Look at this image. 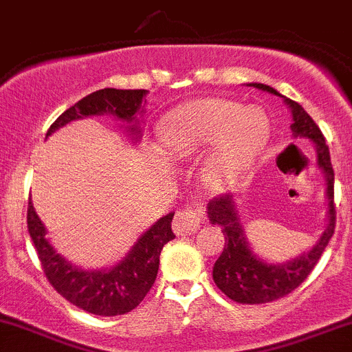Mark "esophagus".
<instances>
[{"mask_svg":"<svg viewBox=\"0 0 352 352\" xmlns=\"http://www.w3.org/2000/svg\"><path fill=\"white\" fill-rule=\"evenodd\" d=\"M201 209H182V211H177L175 218H173V232L180 236L192 235V233H196L201 228Z\"/></svg>","mask_w":352,"mask_h":352,"instance_id":"1","label":"esophagus"}]
</instances>
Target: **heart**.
<instances>
[{
    "label": "heart",
    "instance_id": "1",
    "mask_svg": "<svg viewBox=\"0 0 352 352\" xmlns=\"http://www.w3.org/2000/svg\"><path fill=\"white\" fill-rule=\"evenodd\" d=\"M267 117L226 98H196L170 110L160 124L166 153L187 158L208 146L201 177L209 189L235 184L267 143Z\"/></svg>",
    "mask_w": 352,
    "mask_h": 352
}]
</instances>
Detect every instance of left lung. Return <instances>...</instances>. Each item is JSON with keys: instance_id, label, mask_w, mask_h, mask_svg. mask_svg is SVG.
<instances>
[{"instance_id": "8db88e82", "label": "left lung", "mask_w": 352, "mask_h": 352, "mask_svg": "<svg viewBox=\"0 0 352 352\" xmlns=\"http://www.w3.org/2000/svg\"><path fill=\"white\" fill-rule=\"evenodd\" d=\"M250 87L281 97L293 113L294 138H307L315 144L317 150V165L325 175L329 199V225L318 242L308 252H303L296 258H291L281 264H269L254 254L245 236L243 226L240 223L239 209L235 199L230 194L214 197L208 204V218L212 225L221 226L225 235V248L212 267V279L216 286L236 303L261 305L286 296L296 289L308 278L318 258L324 254L329 240L336 230V204H333V168L330 163L329 146L320 127L307 113V110L294 100L283 97L278 90L262 83H250Z\"/></svg>"}]
</instances>
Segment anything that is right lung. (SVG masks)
<instances>
[{
  "label": "right lung",
  "mask_w": 352,
  "mask_h": 352,
  "mask_svg": "<svg viewBox=\"0 0 352 352\" xmlns=\"http://www.w3.org/2000/svg\"><path fill=\"white\" fill-rule=\"evenodd\" d=\"M146 94V90H116V88L94 91L63 112L49 127L47 136H51L59 127L69 124L71 120L109 113L122 122L131 124L127 126V131L133 134L134 140H140L141 129L138 126L140 119H136V113L143 112L141 104ZM172 219L173 212H168L155 225H151L150 230H146L138 239V242L119 264L109 269L85 271L67 262L49 243V240L45 239L47 232L44 223L35 212L32 201L28 202L27 209L28 233L35 245L47 281L74 307L102 317L127 314L144 300L158 274L163 245L175 239L172 232Z\"/></svg>",
  "instance_id": "1"
}]
</instances>
